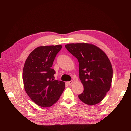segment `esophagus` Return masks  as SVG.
I'll return each instance as SVG.
<instances>
[{"label": "esophagus", "mask_w": 131, "mask_h": 131, "mask_svg": "<svg viewBox=\"0 0 131 131\" xmlns=\"http://www.w3.org/2000/svg\"><path fill=\"white\" fill-rule=\"evenodd\" d=\"M73 80H71V81L68 82V85H72V84H73Z\"/></svg>", "instance_id": "34e87169"}]
</instances>
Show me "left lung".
Wrapping results in <instances>:
<instances>
[{"label":"left lung","mask_w":131,"mask_h":131,"mask_svg":"<svg viewBox=\"0 0 131 131\" xmlns=\"http://www.w3.org/2000/svg\"><path fill=\"white\" fill-rule=\"evenodd\" d=\"M65 46L79 62V78L84 89L79 98L88 105L99 103L112 85L113 68L109 58L91 43H68Z\"/></svg>","instance_id":"1"}]
</instances>
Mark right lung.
Instances as JSON below:
<instances>
[{
    "instance_id": "right-lung-1",
    "label": "right lung",
    "mask_w": 131,
    "mask_h": 131,
    "mask_svg": "<svg viewBox=\"0 0 131 131\" xmlns=\"http://www.w3.org/2000/svg\"><path fill=\"white\" fill-rule=\"evenodd\" d=\"M61 45L41 46L35 48L25 62L22 79L27 94L38 105H53L65 89V82L54 80L52 64Z\"/></svg>"
}]
</instances>
